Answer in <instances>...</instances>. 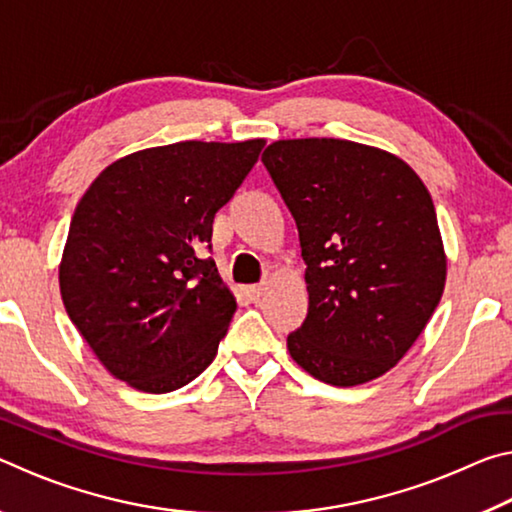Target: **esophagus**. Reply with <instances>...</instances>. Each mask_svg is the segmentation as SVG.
<instances>
[{"label": "esophagus", "instance_id": "obj_1", "mask_svg": "<svg viewBox=\"0 0 512 512\" xmlns=\"http://www.w3.org/2000/svg\"><path fill=\"white\" fill-rule=\"evenodd\" d=\"M264 291H266V284L264 282H259V284H253V287H248V298L250 300H259L264 296Z\"/></svg>", "mask_w": 512, "mask_h": 512}]
</instances>
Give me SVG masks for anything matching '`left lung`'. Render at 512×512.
<instances>
[{
  "instance_id": "8db88e82",
  "label": "left lung",
  "mask_w": 512,
  "mask_h": 512,
  "mask_svg": "<svg viewBox=\"0 0 512 512\" xmlns=\"http://www.w3.org/2000/svg\"><path fill=\"white\" fill-rule=\"evenodd\" d=\"M298 225L309 311L293 361L332 386L391 370L436 311L447 262L433 201L409 164L366 144L309 137L262 155Z\"/></svg>"
}]
</instances>
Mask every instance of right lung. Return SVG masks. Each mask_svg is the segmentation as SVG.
<instances>
[{
    "label": "right lung",
    "mask_w": 512,
    "mask_h": 512,
    "mask_svg": "<svg viewBox=\"0 0 512 512\" xmlns=\"http://www.w3.org/2000/svg\"><path fill=\"white\" fill-rule=\"evenodd\" d=\"M262 149L189 140L137 151L76 205L60 296L110 375L137 391H176L216 357L237 300L203 248Z\"/></svg>",
    "instance_id": "1"
}]
</instances>
